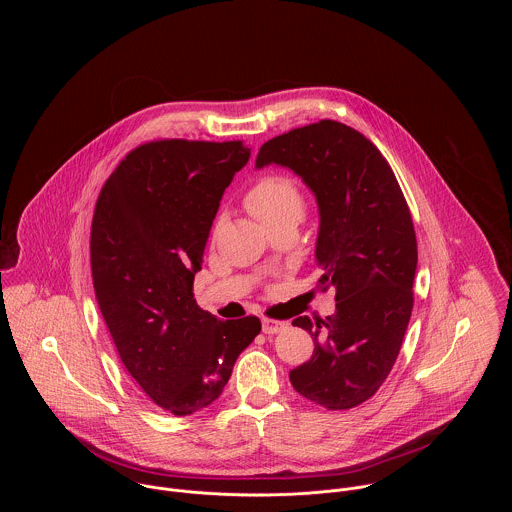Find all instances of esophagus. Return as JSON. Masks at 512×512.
Returning a JSON list of instances; mask_svg holds the SVG:
<instances>
[{
  "label": "esophagus",
  "instance_id": "esophagus-1",
  "mask_svg": "<svg viewBox=\"0 0 512 512\" xmlns=\"http://www.w3.org/2000/svg\"><path fill=\"white\" fill-rule=\"evenodd\" d=\"M288 327V323L286 321H276V319H262V331L266 333V335H276V333H280V331H284Z\"/></svg>",
  "mask_w": 512,
  "mask_h": 512
}]
</instances>
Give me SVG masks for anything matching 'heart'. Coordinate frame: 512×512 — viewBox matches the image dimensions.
<instances>
[{
    "label": "heart",
    "mask_w": 512,
    "mask_h": 512,
    "mask_svg": "<svg viewBox=\"0 0 512 512\" xmlns=\"http://www.w3.org/2000/svg\"><path fill=\"white\" fill-rule=\"evenodd\" d=\"M244 203L268 230L284 222H297L305 211V199L297 181L282 173L260 177L248 189Z\"/></svg>",
    "instance_id": "b5f03b06"
}]
</instances>
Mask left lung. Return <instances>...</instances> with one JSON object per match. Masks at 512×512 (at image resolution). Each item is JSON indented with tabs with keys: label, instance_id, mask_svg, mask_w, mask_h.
Segmentation results:
<instances>
[{
	"label": "left lung",
	"instance_id": "8db88e82",
	"mask_svg": "<svg viewBox=\"0 0 512 512\" xmlns=\"http://www.w3.org/2000/svg\"><path fill=\"white\" fill-rule=\"evenodd\" d=\"M292 169L319 207L317 288L335 290V313L293 325L311 333L313 357L290 372L293 388L327 410L366 402L390 374L414 307L418 244L388 161L341 122L295 128L260 147L256 167Z\"/></svg>",
	"mask_w": 512,
	"mask_h": 512
}]
</instances>
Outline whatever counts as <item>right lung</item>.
<instances>
[{"label": "right lung", "instance_id": "right-lung-1", "mask_svg": "<svg viewBox=\"0 0 512 512\" xmlns=\"http://www.w3.org/2000/svg\"><path fill=\"white\" fill-rule=\"evenodd\" d=\"M250 159L242 142L159 140L132 149L92 217L98 307L130 376L175 416L213 404L260 319L220 321L193 297L224 189Z\"/></svg>", "mask_w": 512, "mask_h": 512}]
</instances>
